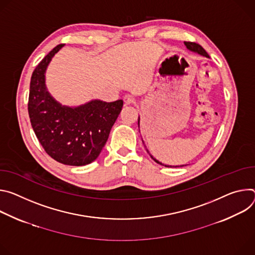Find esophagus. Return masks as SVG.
Segmentation results:
<instances>
[{
    "label": "esophagus",
    "instance_id": "1",
    "mask_svg": "<svg viewBox=\"0 0 255 255\" xmlns=\"http://www.w3.org/2000/svg\"><path fill=\"white\" fill-rule=\"evenodd\" d=\"M124 102H125V105H129L134 102V98H133V96L127 94L124 96Z\"/></svg>",
    "mask_w": 255,
    "mask_h": 255
}]
</instances>
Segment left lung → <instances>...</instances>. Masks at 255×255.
Masks as SVG:
<instances>
[{"instance_id": "obj_1", "label": "left lung", "mask_w": 255, "mask_h": 255, "mask_svg": "<svg viewBox=\"0 0 255 255\" xmlns=\"http://www.w3.org/2000/svg\"><path fill=\"white\" fill-rule=\"evenodd\" d=\"M184 44H185V46H186V48L188 49V50H190V51H192V52H195V53H197V54H200V55H202V56H205V58H208V59H210V55L208 54V52L200 45V44H197V43H195V42H184ZM137 127H138V128H139V117H138V120H137ZM139 130V129H138ZM143 140V139H142ZM143 143H144V140H143ZM146 147V146H145ZM146 150H147V152L149 153V155L151 156V158L156 162V163H158V164H160V165H163V166H165V167H182V166H184V165H180V166H171V165H164V164H162L160 161H158L156 158H154L151 154H150V152H149V150L146 148Z\"/></svg>"}]
</instances>
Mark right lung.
Listing matches in <instances>:
<instances>
[{
    "label": "right lung",
    "mask_w": 255,
    "mask_h": 255,
    "mask_svg": "<svg viewBox=\"0 0 255 255\" xmlns=\"http://www.w3.org/2000/svg\"><path fill=\"white\" fill-rule=\"evenodd\" d=\"M64 45H56L32 73L28 113L39 143L52 159L65 165L84 166L99 156L124 101L94 99L79 106L56 101L47 91L45 73Z\"/></svg>",
    "instance_id": "add662e5"
}]
</instances>
